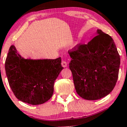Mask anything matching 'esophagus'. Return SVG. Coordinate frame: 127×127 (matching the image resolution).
Instances as JSON below:
<instances>
[{
	"label": "esophagus",
	"instance_id": "esophagus-1",
	"mask_svg": "<svg viewBox=\"0 0 127 127\" xmlns=\"http://www.w3.org/2000/svg\"><path fill=\"white\" fill-rule=\"evenodd\" d=\"M62 66L63 67H66L67 65V63L66 62L63 60L62 62Z\"/></svg>",
	"mask_w": 127,
	"mask_h": 127
}]
</instances>
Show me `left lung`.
<instances>
[{"label":"left lung","instance_id":"8db88e82","mask_svg":"<svg viewBox=\"0 0 127 127\" xmlns=\"http://www.w3.org/2000/svg\"><path fill=\"white\" fill-rule=\"evenodd\" d=\"M87 44L68 51L76 91L88 100H98L114 88L118 78L120 56L113 39L101 30Z\"/></svg>","mask_w":127,"mask_h":127}]
</instances>
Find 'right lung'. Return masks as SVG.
<instances>
[{"mask_svg": "<svg viewBox=\"0 0 127 127\" xmlns=\"http://www.w3.org/2000/svg\"><path fill=\"white\" fill-rule=\"evenodd\" d=\"M61 57L25 59L15 46L9 49L5 71L10 87L20 101L32 105L43 104L51 98L54 84L63 67Z\"/></svg>", "mask_w": 127, "mask_h": 127, "instance_id": "obj_1", "label": "right lung"}]
</instances>
